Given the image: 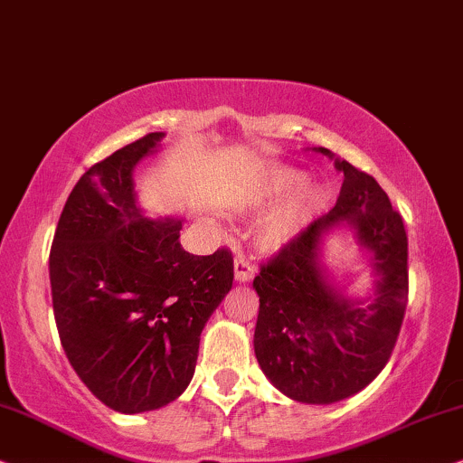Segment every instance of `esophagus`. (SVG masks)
<instances>
[{"mask_svg": "<svg viewBox=\"0 0 463 463\" xmlns=\"http://www.w3.org/2000/svg\"><path fill=\"white\" fill-rule=\"evenodd\" d=\"M254 275H256V269H254V264H251L250 256H245L243 251H237V256H235V279L243 283V281L254 279Z\"/></svg>", "mask_w": 463, "mask_h": 463, "instance_id": "esophagus-1", "label": "esophagus"}]
</instances>
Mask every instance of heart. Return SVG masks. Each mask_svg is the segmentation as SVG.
I'll list each match as a JSON object with an SVG mask.
<instances>
[{
    "label": "heart",
    "instance_id": "obj_1",
    "mask_svg": "<svg viewBox=\"0 0 463 463\" xmlns=\"http://www.w3.org/2000/svg\"><path fill=\"white\" fill-rule=\"evenodd\" d=\"M307 180V175L298 169H275L258 182V186L251 190L248 205L254 209H269L281 203L294 190H298ZM326 201V190L322 186H307L281 207L269 222L267 232H264V241L269 245H277L286 239L289 232L296 231L300 224H305Z\"/></svg>",
    "mask_w": 463,
    "mask_h": 463
}]
</instances>
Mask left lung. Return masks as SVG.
<instances>
[{
  "label": "left lung",
  "instance_id": "1",
  "mask_svg": "<svg viewBox=\"0 0 463 463\" xmlns=\"http://www.w3.org/2000/svg\"><path fill=\"white\" fill-rule=\"evenodd\" d=\"M319 152L332 156L326 147ZM336 169L343 171L336 205L283 243L254 279L260 296L254 332L258 364L281 393L309 404L354 396L383 371L409 300L402 215L366 171L347 160H336ZM341 223L356 228L382 277L366 310L328 287L317 267L318 241Z\"/></svg>",
  "mask_w": 463,
  "mask_h": 463
}]
</instances>
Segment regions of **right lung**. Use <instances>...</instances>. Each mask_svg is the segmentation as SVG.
<instances>
[{
    "mask_svg": "<svg viewBox=\"0 0 463 463\" xmlns=\"http://www.w3.org/2000/svg\"><path fill=\"white\" fill-rule=\"evenodd\" d=\"M165 133H147L73 186L51 248L52 309L67 360L118 412L174 402L194 374L201 332L232 288V251L194 256L175 220L135 205L133 169Z\"/></svg>",
    "mask_w": 463,
    "mask_h": 463,
    "instance_id": "right-lung-1",
    "label": "right lung"
}]
</instances>
